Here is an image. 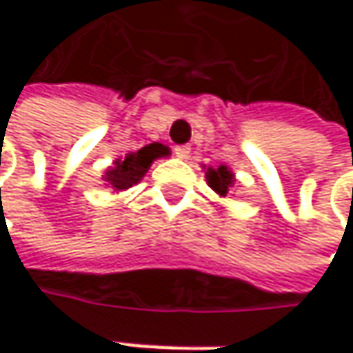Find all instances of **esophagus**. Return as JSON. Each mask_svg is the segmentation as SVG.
<instances>
[{
	"label": "esophagus",
	"mask_w": 353,
	"mask_h": 353,
	"mask_svg": "<svg viewBox=\"0 0 353 353\" xmlns=\"http://www.w3.org/2000/svg\"><path fill=\"white\" fill-rule=\"evenodd\" d=\"M174 153H176L177 159H188V155H190V147L188 145H179L174 149Z\"/></svg>",
	"instance_id": "esophagus-1"
}]
</instances>
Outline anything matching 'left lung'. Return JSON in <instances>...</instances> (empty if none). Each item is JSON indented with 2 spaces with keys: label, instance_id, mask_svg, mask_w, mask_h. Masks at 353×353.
Returning a JSON list of instances; mask_svg holds the SVG:
<instances>
[{
  "label": "left lung",
  "instance_id": "left-lung-1",
  "mask_svg": "<svg viewBox=\"0 0 353 353\" xmlns=\"http://www.w3.org/2000/svg\"><path fill=\"white\" fill-rule=\"evenodd\" d=\"M204 170H206V174H204L206 183H208L219 196H227V194L233 192L237 179H235V174H233V170H231L229 165H225V163H221V165H216V168H206V165H204Z\"/></svg>",
  "mask_w": 353,
  "mask_h": 353
}]
</instances>
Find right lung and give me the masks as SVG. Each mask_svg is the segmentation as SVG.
<instances>
[{
  "instance_id": "obj_1",
  "label": "right lung",
  "mask_w": 353,
  "mask_h": 353,
  "mask_svg": "<svg viewBox=\"0 0 353 353\" xmlns=\"http://www.w3.org/2000/svg\"><path fill=\"white\" fill-rule=\"evenodd\" d=\"M168 155H170V147H165L161 143H151L134 153H126L124 157L112 161V165L108 168L102 179L114 192L128 190L145 177L155 159L168 157Z\"/></svg>"
}]
</instances>
